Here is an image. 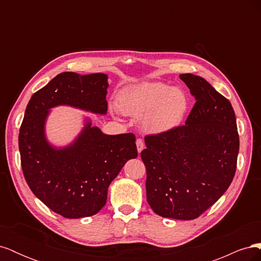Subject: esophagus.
Returning a JSON list of instances; mask_svg holds the SVG:
<instances>
[{
    "instance_id": "obj_1",
    "label": "esophagus",
    "mask_w": 261,
    "mask_h": 261,
    "mask_svg": "<svg viewBox=\"0 0 261 261\" xmlns=\"http://www.w3.org/2000/svg\"><path fill=\"white\" fill-rule=\"evenodd\" d=\"M144 141H143V139H140V138H138L137 140H136V146H137V150H138V152L140 153L141 151H143V149H144Z\"/></svg>"
}]
</instances>
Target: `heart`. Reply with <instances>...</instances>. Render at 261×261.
Wrapping results in <instances>:
<instances>
[{
	"mask_svg": "<svg viewBox=\"0 0 261 261\" xmlns=\"http://www.w3.org/2000/svg\"><path fill=\"white\" fill-rule=\"evenodd\" d=\"M188 97L178 87L163 83H141L124 90L117 98L124 114L141 117V127L152 135L169 133L183 122Z\"/></svg>",
	"mask_w": 261,
	"mask_h": 261,
	"instance_id": "heart-1",
	"label": "heart"
}]
</instances>
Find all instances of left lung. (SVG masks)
Masks as SVG:
<instances>
[{
	"label": "left lung",
	"mask_w": 261,
	"mask_h": 261,
	"mask_svg": "<svg viewBox=\"0 0 261 261\" xmlns=\"http://www.w3.org/2000/svg\"><path fill=\"white\" fill-rule=\"evenodd\" d=\"M179 78L196 103L185 125L146 136L140 156L151 209L163 218L194 220L231 185L240 137L230 101L200 76L188 73Z\"/></svg>",
	"instance_id": "obj_1"
}]
</instances>
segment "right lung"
I'll return each instance as SVG.
<instances>
[{"mask_svg": "<svg viewBox=\"0 0 261 261\" xmlns=\"http://www.w3.org/2000/svg\"><path fill=\"white\" fill-rule=\"evenodd\" d=\"M108 75L64 72L29 100L19 129L23 176L46 207L67 219L96 215L107 202L108 188L129 159L136 158L134 134L106 135L87 120L78 137L63 148L46 140L50 109L69 106L107 114Z\"/></svg>", "mask_w": 261, "mask_h": 261, "instance_id": "obj_1", "label": "right lung"}]
</instances>
